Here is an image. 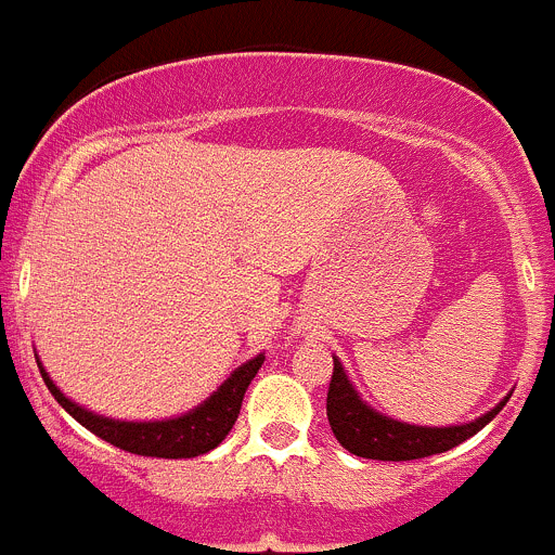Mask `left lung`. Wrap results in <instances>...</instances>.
<instances>
[{
    "label": "left lung",
    "mask_w": 555,
    "mask_h": 555,
    "mask_svg": "<svg viewBox=\"0 0 555 555\" xmlns=\"http://www.w3.org/2000/svg\"><path fill=\"white\" fill-rule=\"evenodd\" d=\"M504 402H499L491 413L466 426H446V429H431L429 426L426 429V426L399 424V421L386 418V415L366 408L345 377L343 364L334 359L332 383H328L326 393V415L337 442L353 456L377 459V462H413V459L435 456V453H446L462 446L488 421H493V415L504 408Z\"/></svg>",
    "instance_id": "obj_1"
}]
</instances>
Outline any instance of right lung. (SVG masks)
<instances>
[{
  "label": "right lung",
  "instance_id": "obj_1",
  "mask_svg": "<svg viewBox=\"0 0 555 555\" xmlns=\"http://www.w3.org/2000/svg\"><path fill=\"white\" fill-rule=\"evenodd\" d=\"M261 364H264V356L250 359L248 364L240 366V370L234 372V375L229 377L205 404H199V408L191 410V413L180 415V418L153 421V424H129V421L102 418V415H93L86 408H78L75 402H69V399L53 386L48 372L42 370V364L37 361L48 391L53 393V399H56L80 426H86V429L93 431L96 437H102L109 446L120 448V451L153 459H194L212 451L216 446H221V442L227 440L229 431H232L234 421H237L245 391H248L250 380H254Z\"/></svg>",
  "mask_w": 555,
  "mask_h": 555
}]
</instances>
